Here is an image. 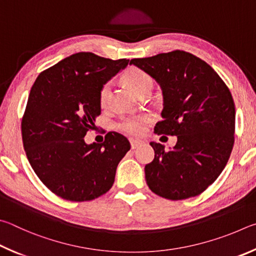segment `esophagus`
<instances>
[{
  "mask_svg": "<svg viewBox=\"0 0 256 256\" xmlns=\"http://www.w3.org/2000/svg\"><path fill=\"white\" fill-rule=\"evenodd\" d=\"M142 140H130V145H132V150H135V148H137L138 146L140 145H142Z\"/></svg>",
  "mask_w": 256,
  "mask_h": 256,
  "instance_id": "obj_1",
  "label": "esophagus"
}]
</instances>
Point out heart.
Segmentation results:
<instances>
[{
  "mask_svg": "<svg viewBox=\"0 0 256 256\" xmlns=\"http://www.w3.org/2000/svg\"><path fill=\"white\" fill-rule=\"evenodd\" d=\"M124 82L130 88L137 96L140 92L145 91L147 88H153V80L150 76L138 67H132L124 74ZM111 93V84H103L100 91H98V104L101 108H106L110 100ZM147 122L146 116H132V118H124L116 124L118 129L129 135H140L145 128V124Z\"/></svg>",
  "mask_w": 256,
  "mask_h": 256,
  "instance_id": "1",
  "label": "heart"
}]
</instances>
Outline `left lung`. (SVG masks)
Masks as SVG:
<instances>
[{
	"instance_id": "left-lung-1",
	"label": "left lung",
	"mask_w": 256,
	"mask_h": 256,
	"mask_svg": "<svg viewBox=\"0 0 256 256\" xmlns=\"http://www.w3.org/2000/svg\"><path fill=\"white\" fill-rule=\"evenodd\" d=\"M160 84L162 120L158 135L176 136L173 150L150 142L153 162L145 178L155 194L168 200L199 196L217 180L234 146L235 104L230 88L212 66L183 50L130 60Z\"/></svg>"
}]
</instances>
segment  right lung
Here are the masks:
<instances>
[{"label":"right lung","instance_id":"1","mask_svg":"<svg viewBox=\"0 0 256 256\" xmlns=\"http://www.w3.org/2000/svg\"><path fill=\"white\" fill-rule=\"evenodd\" d=\"M128 62L76 52L42 72L30 90L21 122L26 158L40 181L62 199L82 202L104 194L130 150L118 132H108L101 144L84 140L101 114V86Z\"/></svg>","mask_w":256,"mask_h":256}]
</instances>
